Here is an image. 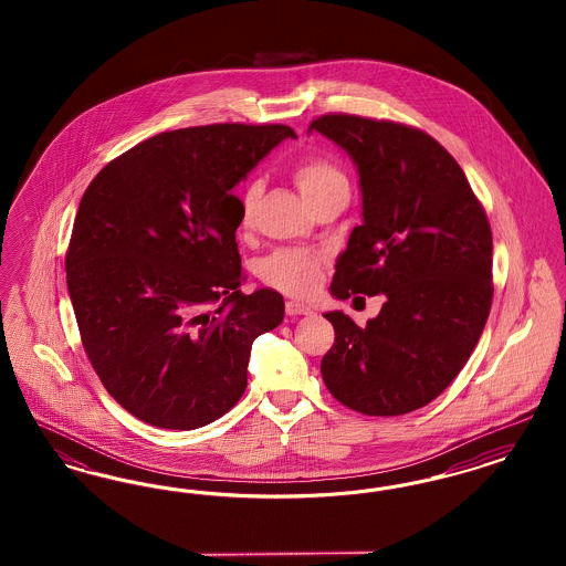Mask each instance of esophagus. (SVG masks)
<instances>
[{"label": "esophagus", "mask_w": 566, "mask_h": 566, "mask_svg": "<svg viewBox=\"0 0 566 566\" xmlns=\"http://www.w3.org/2000/svg\"><path fill=\"white\" fill-rule=\"evenodd\" d=\"M286 314L289 316H307V314H312V307L301 303V301L291 298V301H286Z\"/></svg>", "instance_id": "obj_1"}]
</instances>
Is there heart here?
I'll list each match as a JSON object with an SVG mask.
<instances>
[{
	"mask_svg": "<svg viewBox=\"0 0 566 566\" xmlns=\"http://www.w3.org/2000/svg\"><path fill=\"white\" fill-rule=\"evenodd\" d=\"M293 180L296 189L307 199V203H314L321 195H324L337 182L346 180L344 174L337 169L335 163L323 157H305L293 163ZM259 197V185H248L242 195V216L245 218L250 208L254 206ZM324 275V256L314 250H301V248H286L277 250L268 256L261 265V277L271 289H277L286 295H312Z\"/></svg>",
	"mask_w": 566,
	"mask_h": 566,
	"instance_id": "1",
	"label": "heart"
}]
</instances>
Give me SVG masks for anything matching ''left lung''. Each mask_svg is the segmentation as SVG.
Masks as SVG:
<instances>
[{"mask_svg": "<svg viewBox=\"0 0 566 566\" xmlns=\"http://www.w3.org/2000/svg\"><path fill=\"white\" fill-rule=\"evenodd\" d=\"M310 132L350 155L363 190V224L331 293L384 295L367 326L324 314L335 328L324 384L358 413H409L452 384L484 331L494 293L488 216L457 159L422 129L324 114Z\"/></svg>", "mask_w": 566, "mask_h": 566, "instance_id": "1", "label": "left lung"}]
</instances>
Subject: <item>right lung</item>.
Here are the masks:
<instances>
[{"label":"right lung","mask_w":566,"mask_h":566,"mask_svg":"<svg viewBox=\"0 0 566 566\" xmlns=\"http://www.w3.org/2000/svg\"><path fill=\"white\" fill-rule=\"evenodd\" d=\"M286 125L218 123L139 142L82 195L65 254L82 348L146 424L192 431L242 399L252 342L284 321L271 289L240 291L233 187Z\"/></svg>","instance_id":"1"}]
</instances>
